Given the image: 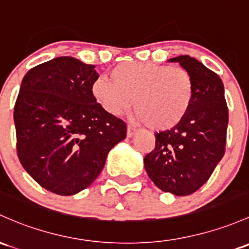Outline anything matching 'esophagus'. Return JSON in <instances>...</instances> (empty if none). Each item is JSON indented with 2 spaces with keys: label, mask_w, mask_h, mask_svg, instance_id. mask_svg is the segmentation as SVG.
Wrapping results in <instances>:
<instances>
[{
  "label": "esophagus",
  "mask_w": 249,
  "mask_h": 249,
  "mask_svg": "<svg viewBox=\"0 0 249 249\" xmlns=\"http://www.w3.org/2000/svg\"><path fill=\"white\" fill-rule=\"evenodd\" d=\"M136 132H137V130H136L133 126H131V125H129V126H127V132H126L127 137H132Z\"/></svg>",
  "instance_id": "1"
}]
</instances>
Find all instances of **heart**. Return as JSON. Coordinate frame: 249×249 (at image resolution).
<instances>
[{"label":"heart","mask_w":249,"mask_h":249,"mask_svg":"<svg viewBox=\"0 0 249 249\" xmlns=\"http://www.w3.org/2000/svg\"><path fill=\"white\" fill-rule=\"evenodd\" d=\"M91 86L93 95L109 116L120 117L132 108L150 129L163 131L179 124L190 109L195 82L184 68L150 62H125Z\"/></svg>","instance_id":"1"}]
</instances>
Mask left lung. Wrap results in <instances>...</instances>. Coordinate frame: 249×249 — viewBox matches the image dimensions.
Masks as SVG:
<instances>
[{"instance_id":"8db88e82","label":"left lung","mask_w":249,"mask_h":249,"mask_svg":"<svg viewBox=\"0 0 249 249\" xmlns=\"http://www.w3.org/2000/svg\"><path fill=\"white\" fill-rule=\"evenodd\" d=\"M169 62H178L190 72L195 95L179 124L155 133V149L144 158V167L160 190L188 196L208 181L223 158L228 107L223 82L216 72L187 54Z\"/></svg>"}]
</instances>
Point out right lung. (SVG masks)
<instances>
[{
	"label": "right lung",
	"mask_w": 249,
	"mask_h": 249,
	"mask_svg": "<svg viewBox=\"0 0 249 249\" xmlns=\"http://www.w3.org/2000/svg\"><path fill=\"white\" fill-rule=\"evenodd\" d=\"M74 57L28 70L14 106L17 151L25 171L59 196L87 188L108 151L126 137V124L94 98L99 74Z\"/></svg>",
	"instance_id": "add662e5"
}]
</instances>
